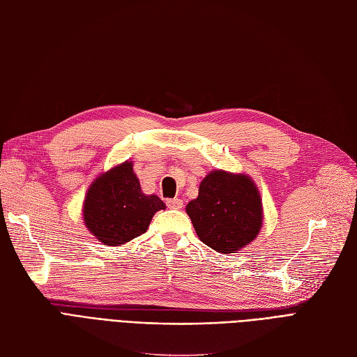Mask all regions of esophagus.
<instances>
[{
	"label": "esophagus",
	"mask_w": 357,
	"mask_h": 357,
	"mask_svg": "<svg viewBox=\"0 0 357 357\" xmlns=\"http://www.w3.org/2000/svg\"><path fill=\"white\" fill-rule=\"evenodd\" d=\"M166 203L170 209H181L183 206V202L181 199H169Z\"/></svg>",
	"instance_id": "34e87169"
}]
</instances>
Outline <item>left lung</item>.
I'll return each instance as SVG.
<instances>
[{
    "label": "left lung",
    "mask_w": 357,
    "mask_h": 357,
    "mask_svg": "<svg viewBox=\"0 0 357 357\" xmlns=\"http://www.w3.org/2000/svg\"><path fill=\"white\" fill-rule=\"evenodd\" d=\"M187 213L203 243L225 255L249 245L262 227V202L254 181L225 170L206 175Z\"/></svg>",
    "instance_id": "obj_1"
}]
</instances>
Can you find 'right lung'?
Listing matches in <instances>:
<instances>
[{"mask_svg": "<svg viewBox=\"0 0 357 357\" xmlns=\"http://www.w3.org/2000/svg\"><path fill=\"white\" fill-rule=\"evenodd\" d=\"M157 195H146L124 162L99 175L89 187L83 218L89 231L107 246H120L144 234L155 212L165 209Z\"/></svg>", "mask_w": 357, "mask_h": 357, "instance_id": "right-lung-1", "label": "right lung"}]
</instances>
